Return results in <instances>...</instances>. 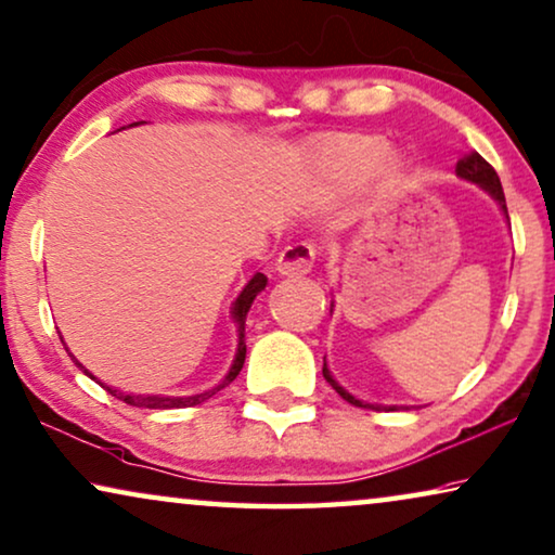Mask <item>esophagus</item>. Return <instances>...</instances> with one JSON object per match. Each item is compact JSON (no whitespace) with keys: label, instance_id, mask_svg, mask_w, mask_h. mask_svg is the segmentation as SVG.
<instances>
[{"label":"esophagus","instance_id":"34e87169","mask_svg":"<svg viewBox=\"0 0 555 555\" xmlns=\"http://www.w3.org/2000/svg\"><path fill=\"white\" fill-rule=\"evenodd\" d=\"M317 259V246L309 242L288 244L276 259V271L281 276H304L309 274Z\"/></svg>","mask_w":555,"mask_h":555}]
</instances>
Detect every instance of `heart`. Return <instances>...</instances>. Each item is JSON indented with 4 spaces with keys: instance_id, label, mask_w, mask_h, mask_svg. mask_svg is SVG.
I'll list each match as a JSON object with an SVG mask.
<instances>
[{
    "instance_id": "1",
    "label": "heart",
    "mask_w": 555,
    "mask_h": 555,
    "mask_svg": "<svg viewBox=\"0 0 555 555\" xmlns=\"http://www.w3.org/2000/svg\"><path fill=\"white\" fill-rule=\"evenodd\" d=\"M388 146L369 137H344L321 149V164L338 181H357L386 159Z\"/></svg>"
}]
</instances>
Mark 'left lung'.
<instances>
[{"label": "left lung", "mask_w": 555, "mask_h": 555, "mask_svg": "<svg viewBox=\"0 0 555 555\" xmlns=\"http://www.w3.org/2000/svg\"><path fill=\"white\" fill-rule=\"evenodd\" d=\"M456 177H461V179H466V181H470V184H478L481 189H486V192H489L495 202H499V206L503 209V214H506V219H508V209H506V196H503V186H501V179H499V173H495V169L491 167L489 162L483 159L481 154L478 152H470V154H466L463 156V159L456 164ZM324 378L326 382L334 386V391L341 396L344 401H349L351 406H359V409H374V411H393L396 406H382V403H366V401H361V399H357V396H351L349 391H346V388L336 382L334 376H331V371H328V366L324 363Z\"/></svg>", "instance_id": "8db88e82"}]
</instances>
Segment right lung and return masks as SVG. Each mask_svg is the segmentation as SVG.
Returning <instances> with one entry per match:
<instances>
[{
	"label": "right lung",
	"mask_w": 555,
	"mask_h": 555,
	"mask_svg": "<svg viewBox=\"0 0 555 555\" xmlns=\"http://www.w3.org/2000/svg\"><path fill=\"white\" fill-rule=\"evenodd\" d=\"M129 127H137V124H129ZM263 286H267V276L263 274H259V271H256V274L251 276V281L249 284H246L244 288H242V294L236 296V301H234V306H231V319H234V324H236V331H238V346H236V357H234V363H231V369H229V374L221 378V384H217L214 388H209V391H202V393H194V396H156V393H124V391H119V388H112V386H106V384H102L99 382V378L92 374V371L89 369H85L81 366V363L74 359V363H77V366L85 371V374L92 378V382H96V384H102V388H106V391H109L114 399H119V401H124V403H129V406H137V409H189V406H196V403H204L206 399H211L214 393H219L221 388H227L231 382H234V378L238 376V371H242V366H244V359H246V338H244V326H246V313H249V309H251V304H254V299H256V294L259 292H263ZM66 349V346H64Z\"/></svg>",
	"instance_id": "obj_1"
}]
</instances>
